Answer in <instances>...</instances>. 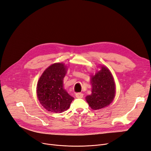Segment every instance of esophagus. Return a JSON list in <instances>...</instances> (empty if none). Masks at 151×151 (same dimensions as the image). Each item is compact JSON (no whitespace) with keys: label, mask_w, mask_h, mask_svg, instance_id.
<instances>
[{"label":"esophagus","mask_w":151,"mask_h":151,"mask_svg":"<svg viewBox=\"0 0 151 151\" xmlns=\"http://www.w3.org/2000/svg\"><path fill=\"white\" fill-rule=\"evenodd\" d=\"M76 97L77 98H80V99H81V98H83V94L81 93H76Z\"/></svg>","instance_id":"1"}]
</instances>
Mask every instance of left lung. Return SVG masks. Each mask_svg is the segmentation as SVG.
Segmentation results:
<instances>
[{
  "label": "left lung",
  "mask_w": 151,
  "mask_h": 151,
  "mask_svg": "<svg viewBox=\"0 0 151 151\" xmlns=\"http://www.w3.org/2000/svg\"><path fill=\"white\" fill-rule=\"evenodd\" d=\"M92 94L86 99L93 110H99L108 106L115 96V84L113 76L106 67L101 66V70L91 76Z\"/></svg>",
  "instance_id": "1"
}]
</instances>
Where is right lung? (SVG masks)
<instances>
[{
  "instance_id": "add662e5",
  "label": "right lung",
  "mask_w": 151,
  "mask_h": 151,
  "mask_svg": "<svg viewBox=\"0 0 151 151\" xmlns=\"http://www.w3.org/2000/svg\"><path fill=\"white\" fill-rule=\"evenodd\" d=\"M67 67L62 63L51 65L41 76L37 84L38 100L49 112L62 113L69 109L74 99L63 89V78Z\"/></svg>"
}]
</instances>
